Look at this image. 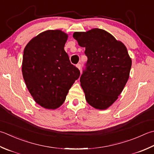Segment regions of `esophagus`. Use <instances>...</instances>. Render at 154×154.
<instances>
[{
  "mask_svg": "<svg viewBox=\"0 0 154 154\" xmlns=\"http://www.w3.org/2000/svg\"><path fill=\"white\" fill-rule=\"evenodd\" d=\"M77 67L79 69V70H81V63H78V64H77Z\"/></svg>",
  "mask_w": 154,
  "mask_h": 154,
  "instance_id": "1",
  "label": "esophagus"
}]
</instances>
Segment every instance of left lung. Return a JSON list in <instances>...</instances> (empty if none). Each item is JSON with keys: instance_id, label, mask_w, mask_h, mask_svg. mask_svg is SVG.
<instances>
[{"instance_id": "8db88e82", "label": "left lung", "mask_w": 154, "mask_h": 154, "mask_svg": "<svg viewBox=\"0 0 154 154\" xmlns=\"http://www.w3.org/2000/svg\"><path fill=\"white\" fill-rule=\"evenodd\" d=\"M73 37L85 48L87 57L80 77L86 101L96 109H107L117 100L129 79L131 59L127 48L100 29L75 32Z\"/></svg>"}]
</instances>
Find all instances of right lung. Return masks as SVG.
I'll use <instances>...</instances> for the list:
<instances>
[{"instance_id": "obj_1", "label": "right lung", "mask_w": 154, "mask_h": 154, "mask_svg": "<svg viewBox=\"0 0 154 154\" xmlns=\"http://www.w3.org/2000/svg\"><path fill=\"white\" fill-rule=\"evenodd\" d=\"M67 37L60 30H49L33 38L24 49V80L35 101L46 109L61 106L80 76L64 50Z\"/></svg>"}]
</instances>
